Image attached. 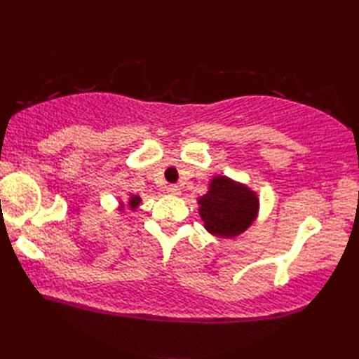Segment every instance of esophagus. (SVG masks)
<instances>
[{"label": "esophagus", "mask_w": 359, "mask_h": 359, "mask_svg": "<svg viewBox=\"0 0 359 359\" xmlns=\"http://www.w3.org/2000/svg\"><path fill=\"white\" fill-rule=\"evenodd\" d=\"M166 191H168V194H171V196H180V193H182L177 185H170L166 188Z\"/></svg>", "instance_id": "1"}]
</instances>
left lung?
<instances>
[{"instance_id":"8db88e82","label":"left lung","mask_w":359,"mask_h":359,"mask_svg":"<svg viewBox=\"0 0 359 359\" xmlns=\"http://www.w3.org/2000/svg\"><path fill=\"white\" fill-rule=\"evenodd\" d=\"M197 203L205 230L224 239L247 231L259 212V197L253 189L226 175H215Z\"/></svg>"}]
</instances>
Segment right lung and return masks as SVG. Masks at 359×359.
I'll use <instances>...</instances> for the list:
<instances>
[{
    "label": "right lung",
    "instance_id": "right-lung-1",
    "mask_svg": "<svg viewBox=\"0 0 359 359\" xmlns=\"http://www.w3.org/2000/svg\"><path fill=\"white\" fill-rule=\"evenodd\" d=\"M142 203V197L140 196H135V194H133V196H129V199H128V202L125 203V202H120V207H118V211H123L125 210V207H128V210H131V211H135L137 208H139V205Z\"/></svg>",
    "mask_w": 359,
    "mask_h": 359
}]
</instances>
